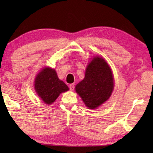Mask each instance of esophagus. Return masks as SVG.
Wrapping results in <instances>:
<instances>
[{"instance_id":"34e87169","label":"esophagus","mask_w":153,"mask_h":153,"mask_svg":"<svg viewBox=\"0 0 153 153\" xmlns=\"http://www.w3.org/2000/svg\"><path fill=\"white\" fill-rule=\"evenodd\" d=\"M74 85H74V83L70 84V85L69 87H70V89L71 91H73V90L74 89V87H75V86H74Z\"/></svg>"}]
</instances>
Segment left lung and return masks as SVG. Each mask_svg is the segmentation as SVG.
<instances>
[{"label": "left lung", "instance_id": "obj_1", "mask_svg": "<svg viewBox=\"0 0 153 153\" xmlns=\"http://www.w3.org/2000/svg\"><path fill=\"white\" fill-rule=\"evenodd\" d=\"M114 89L112 73L102 58H93L85 71V78L76 86L77 93L87 107L97 108L106 101Z\"/></svg>", "mask_w": 153, "mask_h": 153}]
</instances>
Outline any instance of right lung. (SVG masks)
<instances>
[{
  "label": "right lung",
  "instance_id": "add662e5",
  "mask_svg": "<svg viewBox=\"0 0 153 153\" xmlns=\"http://www.w3.org/2000/svg\"><path fill=\"white\" fill-rule=\"evenodd\" d=\"M35 89L43 101L50 105L54 102L61 93L67 91L68 87L58 79L56 71L45 68L35 80Z\"/></svg>",
  "mask_w": 153,
  "mask_h": 153
}]
</instances>
